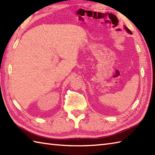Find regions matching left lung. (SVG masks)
<instances>
[{"label":"left lung","instance_id":"8db88e82","mask_svg":"<svg viewBox=\"0 0 155 155\" xmlns=\"http://www.w3.org/2000/svg\"><path fill=\"white\" fill-rule=\"evenodd\" d=\"M125 29L126 30V31H127V32L128 33H129V34H131H131H132V32H131V30H129L128 28H127V27H125Z\"/></svg>","mask_w":155,"mask_h":155}]
</instances>
